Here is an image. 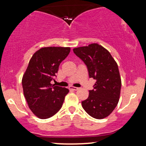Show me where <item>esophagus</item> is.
I'll use <instances>...</instances> for the list:
<instances>
[{
    "instance_id": "34e87169",
    "label": "esophagus",
    "mask_w": 146,
    "mask_h": 146,
    "mask_svg": "<svg viewBox=\"0 0 146 146\" xmlns=\"http://www.w3.org/2000/svg\"><path fill=\"white\" fill-rule=\"evenodd\" d=\"M69 90H78L79 89V88L78 87H74V86H69Z\"/></svg>"
}]
</instances>
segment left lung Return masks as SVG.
Wrapping results in <instances>:
<instances>
[{
    "mask_svg": "<svg viewBox=\"0 0 146 146\" xmlns=\"http://www.w3.org/2000/svg\"><path fill=\"white\" fill-rule=\"evenodd\" d=\"M88 68L89 78L96 80L93 89L82 106L90 116L101 119L108 117L119 102L121 81L118 66L109 51L94 43L73 48Z\"/></svg>",
    "mask_w": 146,
    "mask_h": 146,
    "instance_id": "1",
    "label": "left lung"
}]
</instances>
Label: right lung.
Returning <instances> with one entry per match:
<instances>
[{
	"mask_svg": "<svg viewBox=\"0 0 146 146\" xmlns=\"http://www.w3.org/2000/svg\"><path fill=\"white\" fill-rule=\"evenodd\" d=\"M69 47L41 48L33 55L22 80L23 93L30 110L45 119L62 108L68 88L51 84L60 63L69 54Z\"/></svg>",
	"mask_w": 146,
	"mask_h": 146,
	"instance_id": "1",
	"label": "right lung"
}]
</instances>
